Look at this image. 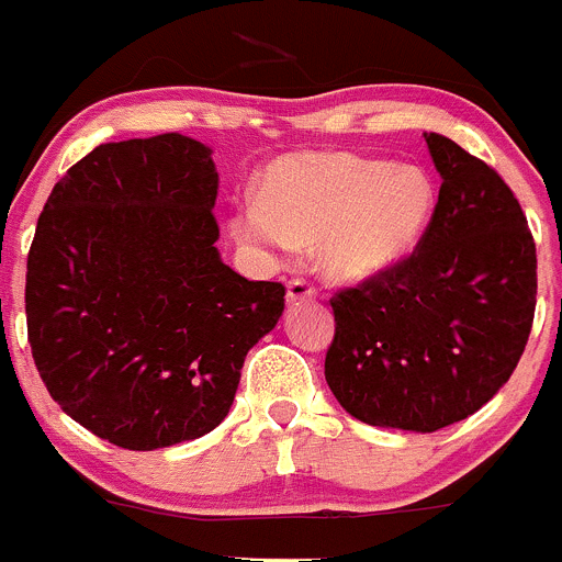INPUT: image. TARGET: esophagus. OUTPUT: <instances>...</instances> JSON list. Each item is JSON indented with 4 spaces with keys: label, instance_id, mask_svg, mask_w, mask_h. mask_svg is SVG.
I'll return each mask as SVG.
<instances>
[{
    "label": "esophagus",
    "instance_id": "esophagus-1",
    "mask_svg": "<svg viewBox=\"0 0 562 562\" xmlns=\"http://www.w3.org/2000/svg\"><path fill=\"white\" fill-rule=\"evenodd\" d=\"M314 295H317V292H314V286L308 284V281H303V278H292L290 284H286V301L290 303L312 301Z\"/></svg>",
    "mask_w": 562,
    "mask_h": 562
}]
</instances>
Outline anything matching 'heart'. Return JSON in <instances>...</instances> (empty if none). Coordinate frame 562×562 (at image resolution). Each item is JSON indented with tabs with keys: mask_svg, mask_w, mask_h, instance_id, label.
Instances as JSON below:
<instances>
[{
	"mask_svg": "<svg viewBox=\"0 0 562 562\" xmlns=\"http://www.w3.org/2000/svg\"><path fill=\"white\" fill-rule=\"evenodd\" d=\"M436 210V181L425 168L301 151L267 165L259 201L234 212L232 232L270 256L319 243V270L336 284H361L408 259Z\"/></svg>",
	"mask_w": 562,
	"mask_h": 562,
	"instance_id": "b5f03b06",
	"label": "heart"
}]
</instances>
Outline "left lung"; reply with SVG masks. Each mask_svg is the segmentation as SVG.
<instances>
[{
  "label": "left lung",
  "mask_w": 562,
  "mask_h": 562,
  "mask_svg": "<svg viewBox=\"0 0 562 562\" xmlns=\"http://www.w3.org/2000/svg\"><path fill=\"white\" fill-rule=\"evenodd\" d=\"M441 173L419 248L330 297L325 381L375 427L432 432L483 408L507 383L536 317L538 259L510 187L450 137L425 132Z\"/></svg>",
  "instance_id": "left-lung-1"
}]
</instances>
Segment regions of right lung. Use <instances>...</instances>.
<instances>
[{"label": "right lung", "instance_id": "obj_1", "mask_svg": "<svg viewBox=\"0 0 562 562\" xmlns=\"http://www.w3.org/2000/svg\"><path fill=\"white\" fill-rule=\"evenodd\" d=\"M212 148L168 132L104 143L52 190L26 256V336L52 400L124 450L226 419L284 284L248 281L215 243Z\"/></svg>", "mask_w": 562, "mask_h": 562}]
</instances>
